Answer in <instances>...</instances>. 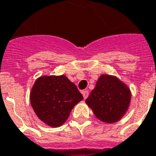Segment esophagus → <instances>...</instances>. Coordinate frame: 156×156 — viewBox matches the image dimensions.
I'll return each mask as SVG.
<instances>
[{"instance_id": "obj_1", "label": "esophagus", "mask_w": 156, "mask_h": 156, "mask_svg": "<svg viewBox=\"0 0 156 156\" xmlns=\"http://www.w3.org/2000/svg\"><path fill=\"white\" fill-rule=\"evenodd\" d=\"M82 94L83 96V98L86 99L87 97H88V96H89V91H88V90H83Z\"/></svg>"}]
</instances>
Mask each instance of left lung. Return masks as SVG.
I'll list each match as a JSON object with an SVG mask.
<instances>
[{"instance_id":"8db88e82","label":"left lung","mask_w":156,"mask_h":156,"mask_svg":"<svg viewBox=\"0 0 156 156\" xmlns=\"http://www.w3.org/2000/svg\"><path fill=\"white\" fill-rule=\"evenodd\" d=\"M129 87L117 77L102 74L85 102L98 119L105 123L119 121L131 102Z\"/></svg>"}]
</instances>
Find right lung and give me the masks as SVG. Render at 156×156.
I'll list each match as a JSON object with an SVG mask.
<instances>
[{"instance_id": "add662e5", "label": "right lung", "mask_w": 156, "mask_h": 156, "mask_svg": "<svg viewBox=\"0 0 156 156\" xmlns=\"http://www.w3.org/2000/svg\"><path fill=\"white\" fill-rule=\"evenodd\" d=\"M30 103L37 116L48 126L66 122L74 106L83 100L77 86L65 75L42 76L32 86Z\"/></svg>"}]
</instances>
